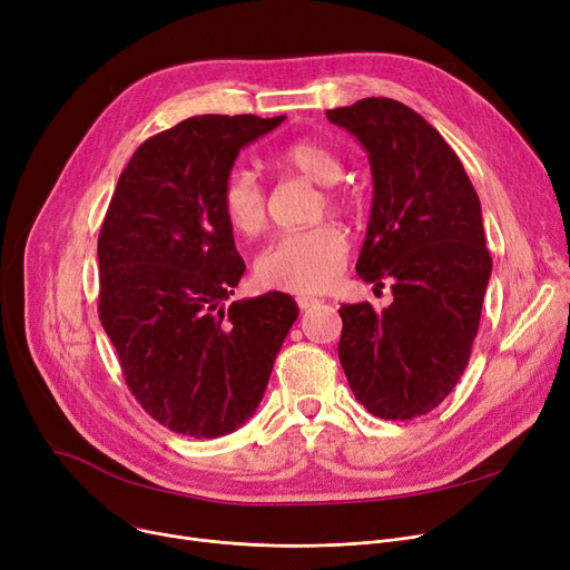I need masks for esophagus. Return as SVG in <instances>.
<instances>
[{
  "label": "esophagus",
  "mask_w": 570,
  "mask_h": 570,
  "mask_svg": "<svg viewBox=\"0 0 570 570\" xmlns=\"http://www.w3.org/2000/svg\"><path fill=\"white\" fill-rule=\"evenodd\" d=\"M297 307H301L303 312H307L309 307H314V305H318L321 301H318V297H312V295H301V297H297Z\"/></svg>",
  "instance_id": "obj_1"
}]
</instances>
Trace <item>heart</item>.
Segmentation results:
<instances>
[{
    "label": "heart",
    "mask_w": 570,
    "mask_h": 570,
    "mask_svg": "<svg viewBox=\"0 0 570 570\" xmlns=\"http://www.w3.org/2000/svg\"><path fill=\"white\" fill-rule=\"evenodd\" d=\"M275 159L282 168L301 173L325 187L318 213L325 207L331 213H346L351 207V198L333 187L344 177V164L331 147L316 140H295L282 147ZM219 203L228 226L237 235L252 237L263 230L267 222V194L249 168L233 166L226 170ZM346 256V233L333 222H323L303 230L279 233L269 239L256 256L254 275L263 288L318 293L340 277Z\"/></svg>",
    "instance_id": "1"
}]
</instances>
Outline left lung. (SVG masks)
Wrapping results in <instances>:
<instances>
[{"instance_id":"8db88e82","label":"left lung","mask_w":570,"mask_h":570,"mask_svg":"<svg viewBox=\"0 0 570 570\" xmlns=\"http://www.w3.org/2000/svg\"><path fill=\"white\" fill-rule=\"evenodd\" d=\"M372 166L357 275L393 282V305H342L340 363L355 400L385 421L436 409L464 374L492 275L481 200L455 149L409 106L370 97L325 112Z\"/></svg>"}]
</instances>
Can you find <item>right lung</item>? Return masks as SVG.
Instances as JSON below:
<instances>
[{"mask_svg":"<svg viewBox=\"0 0 570 570\" xmlns=\"http://www.w3.org/2000/svg\"><path fill=\"white\" fill-rule=\"evenodd\" d=\"M284 115H200L147 138L117 179L99 233V318L129 391L175 434L215 439L258 409L295 301L226 307L239 258L219 189L239 149Z\"/></svg>","mask_w":570,"mask_h":570,"instance_id":"1","label":"right lung"}]
</instances>
